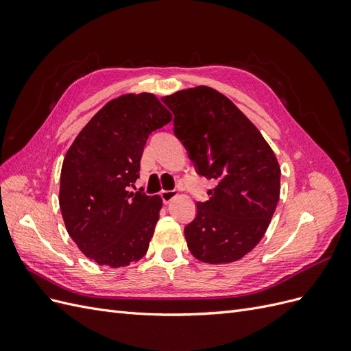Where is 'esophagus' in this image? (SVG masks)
Returning <instances> with one entry per match:
<instances>
[{"instance_id":"obj_1","label":"esophagus","mask_w":351,"mask_h":351,"mask_svg":"<svg viewBox=\"0 0 351 351\" xmlns=\"http://www.w3.org/2000/svg\"><path fill=\"white\" fill-rule=\"evenodd\" d=\"M159 196H161L162 202L167 205V204H169V202H171L177 196V192H176V190H162L161 195H159Z\"/></svg>"}]
</instances>
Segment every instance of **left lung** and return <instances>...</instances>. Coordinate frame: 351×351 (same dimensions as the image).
<instances>
[{"label": "left lung", "mask_w": 351, "mask_h": 351, "mask_svg": "<svg viewBox=\"0 0 351 351\" xmlns=\"http://www.w3.org/2000/svg\"><path fill=\"white\" fill-rule=\"evenodd\" d=\"M162 102L196 173L215 182L184 227L187 247L206 263L239 261L261 241L277 208V158L254 124L215 89L180 90Z\"/></svg>", "instance_id": "1"}]
</instances>
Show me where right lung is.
Returning a JSON list of instances; mask_svg holds the SVG:
<instances>
[{
  "label": "right lung",
  "mask_w": 351,
  "mask_h": 351,
  "mask_svg": "<svg viewBox=\"0 0 351 351\" xmlns=\"http://www.w3.org/2000/svg\"><path fill=\"white\" fill-rule=\"evenodd\" d=\"M169 121L155 95H123L95 114L70 146L60 209L70 237L89 259L120 268L146 254L162 200L132 187L147 137Z\"/></svg>",
  "instance_id": "1"
}]
</instances>
